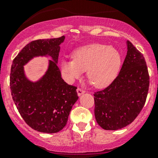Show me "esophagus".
<instances>
[{
    "instance_id": "esophagus-1",
    "label": "esophagus",
    "mask_w": 158,
    "mask_h": 158,
    "mask_svg": "<svg viewBox=\"0 0 158 158\" xmlns=\"http://www.w3.org/2000/svg\"><path fill=\"white\" fill-rule=\"evenodd\" d=\"M84 92H85V90H84V89H82L81 88L77 89V93H78V95H79V96H80V95H82V94H83Z\"/></svg>"
}]
</instances>
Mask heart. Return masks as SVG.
Returning a JSON list of instances; mask_svg holds the SVG:
<instances>
[{
  "mask_svg": "<svg viewBox=\"0 0 158 158\" xmlns=\"http://www.w3.org/2000/svg\"><path fill=\"white\" fill-rule=\"evenodd\" d=\"M121 66L118 51L107 44H92L76 49L73 58L62 62L63 73L68 80L80 77L87 70V77L94 86L106 87L115 78Z\"/></svg>",
  "mask_w": 158,
  "mask_h": 158,
  "instance_id": "1",
  "label": "heart"
}]
</instances>
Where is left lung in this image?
Segmentation results:
<instances>
[{
	"instance_id": "left-lung-1",
	"label": "left lung",
	"mask_w": 158,
	"mask_h": 158,
	"mask_svg": "<svg viewBox=\"0 0 158 158\" xmlns=\"http://www.w3.org/2000/svg\"><path fill=\"white\" fill-rule=\"evenodd\" d=\"M122 69L109 86L94 93L95 117L105 130H118L131 123L145 104L150 76L143 54L127 41Z\"/></svg>"
}]
</instances>
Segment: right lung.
<instances>
[{"mask_svg": "<svg viewBox=\"0 0 158 158\" xmlns=\"http://www.w3.org/2000/svg\"><path fill=\"white\" fill-rule=\"evenodd\" d=\"M64 36L36 40L27 44L13 60L10 69L11 95L19 113L33 129L44 133H56L66 126L72 107L79 98L75 85L64 82L57 66L60 45ZM49 55L48 71L37 83L30 82L23 66L33 56Z\"/></svg>", "mask_w": 158, "mask_h": 158, "instance_id": "add662e5", "label": "right lung"}]
</instances>
